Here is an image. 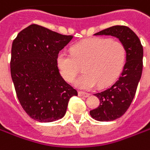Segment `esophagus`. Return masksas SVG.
I'll return each instance as SVG.
<instances>
[{
	"label": "esophagus",
	"mask_w": 150,
	"mask_h": 150,
	"mask_svg": "<svg viewBox=\"0 0 150 150\" xmlns=\"http://www.w3.org/2000/svg\"><path fill=\"white\" fill-rule=\"evenodd\" d=\"M79 96H82V97H88L90 94L88 93H85V92H83V91H79Z\"/></svg>",
	"instance_id": "1"
}]
</instances>
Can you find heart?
I'll use <instances>...</instances> for the list:
<instances>
[{
	"instance_id": "heart-1",
	"label": "heart",
	"mask_w": 150,
	"mask_h": 150,
	"mask_svg": "<svg viewBox=\"0 0 150 150\" xmlns=\"http://www.w3.org/2000/svg\"><path fill=\"white\" fill-rule=\"evenodd\" d=\"M127 58V50L118 40L105 37L91 38L73 45L71 54L61 51L56 56V64L61 75L71 83L83 65L85 71L76 81V86L91 89L97 84L105 87L119 77Z\"/></svg>"
}]
</instances>
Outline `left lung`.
Wrapping results in <instances>:
<instances>
[{"label": "left lung", "mask_w": 150, "mask_h": 150, "mask_svg": "<svg viewBox=\"0 0 150 150\" xmlns=\"http://www.w3.org/2000/svg\"><path fill=\"white\" fill-rule=\"evenodd\" d=\"M94 35H111L123 43L127 50L126 63L116 82L94 95L100 105L89 114L100 122H110L121 117L133 100L143 71L144 50L139 37L128 27L116 25L101 30Z\"/></svg>", "instance_id": "1"}]
</instances>
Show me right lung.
Masks as SVG:
<instances>
[{"mask_svg":"<svg viewBox=\"0 0 150 150\" xmlns=\"http://www.w3.org/2000/svg\"><path fill=\"white\" fill-rule=\"evenodd\" d=\"M71 39V35L31 24L12 42L11 79L22 107L35 121L50 122L62 118L70 98L78 95L56 64L57 54Z\"/></svg>","mask_w":150,"mask_h":150,"instance_id":"add662e5","label":"right lung"}]
</instances>
